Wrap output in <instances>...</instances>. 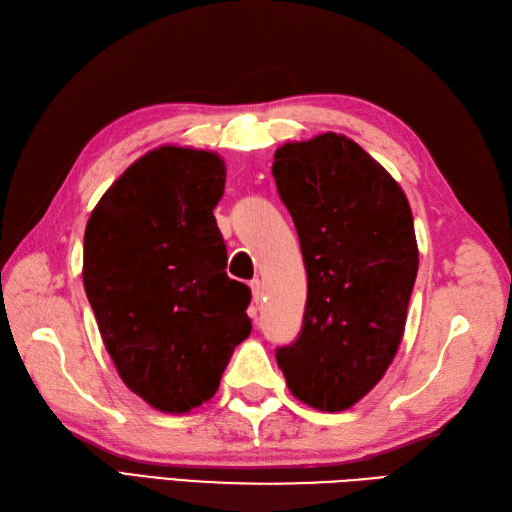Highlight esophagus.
<instances>
[{"instance_id":"1","label":"esophagus","mask_w":512,"mask_h":512,"mask_svg":"<svg viewBox=\"0 0 512 512\" xmlns=\"http://www.w3.org/2000/svg\"><path fill=\"white\" fill-rule=\"evenodd\" d=\"M251 292H253V303L259 305L261 300H264V283H261L259 279L251 281Z\"/></svg>"}]
</instances>
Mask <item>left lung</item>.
Masks as SVG:
<instances>
[{
	"mask_svg": "<svg viewBox=\"0 0 512 512\" xmlns=\"http://www.w3.org/2000/svg\"><path fill=\"white\" fill-rule=\"evenodd\" d=\"M272 175L307 270L303 331L277 363L300 402L346 411L402 342L419 264L411 207L374 157L333 131L285 142Z\"/></svg>",
	"mask_w": 512,
	"mask_h": 512,
	"instance_id": "left-lung-1",
	"label": "left lung"
}]
</instances>
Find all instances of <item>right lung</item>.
<instances>
[{"mask_svg": "<svg viewBox=\"0 0 512 512\" xmlns=\"http://www.w3.org/2000/svg\"><path fill=\"white\" fill-rule=\"evenodd\" d=\"M225 162L157 147L116 179L88 218L84 290L123 383L164 413L214 396L251 333V290L227 277L214 207Z\"/></svg>", "mask_w": 512, "mask_h": 512, "instance_id": "right-lung-1", "label": "right lung"}]
</instances>
